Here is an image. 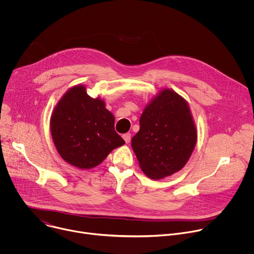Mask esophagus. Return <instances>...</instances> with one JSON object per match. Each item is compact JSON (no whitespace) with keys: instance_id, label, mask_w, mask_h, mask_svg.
<instances>
[{"instance_id":"obj_1","label":"esophagus","mask_w":254,"mask_h":254,"mask_svg":"<svg viewBox=\"0 0 254 254\" xmlns=\"http://www.w3.org/2000/svg\"><path fill=\"white\" fill-rule=\"evenodd\" d=\"M123 137H124V139H125V141H126L127 143H128V142L130 141V133H129V132L125 133V134L123 135Z\"/></svg>"}]
</instances>
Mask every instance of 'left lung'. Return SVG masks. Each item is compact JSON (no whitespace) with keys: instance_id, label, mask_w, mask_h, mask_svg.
Masks as SVG:
<instances>
[{"instance_id":"1","label":"left lung","mask_w":254,"mask_h":254,"mask_svg":"<svg viewBox=\"0 0 254 254\" xmlns=\"http://www.w3.org/2000/svg\"><path fill=\"white\" fill-rule=\"evenodd\" d=\"M197 129L188 102L164 88L144 107L131 148L143 174L153 180L171 176L189 161Z\"/></svg>"}]
</instances>
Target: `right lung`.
I'll return each mask as SVG.
<instances>
[{
	"label": "right lung",
	"mask_w": 254,
	"mask_h": 254,
	"mask_svg": "<svg viewBox=\"0 0 254 254\" xmlns=\"http://www.w3.org/2000/svg\"><path fill=\"white\" fill-rule=\"evenodd\" d=\"M50 131L61 158L81 170L98 166L126 143L115 130V117L104 100L90 97L82 84L72 86L60 98L51 115Z\"/></svg>",
	"instance_id": "right-lung-1"
}]
</instances>
